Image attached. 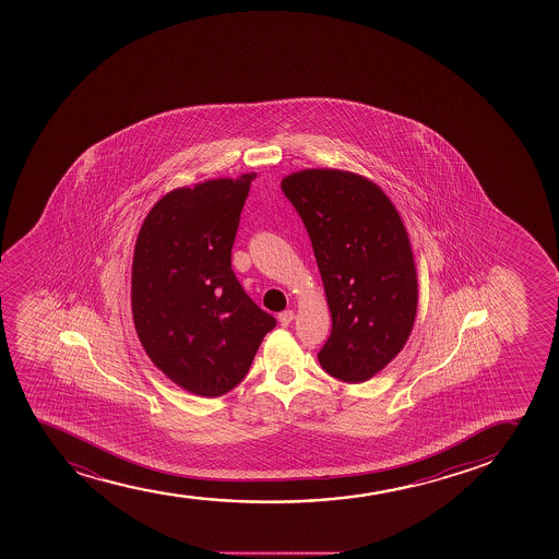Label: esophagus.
Masks as SVG:
<instances>
[{
	"label": "esophagus",
	"instance_id": "34e87169",
	"mask_svg": "<svg viewBox=\"0 0 559 559\" xmlns=\"http://www.w3.org/2000/svg\"><path fill=\"white\" fill-rule=\"evenodd\" d=\"M295 312L294 310H284L278 314V321H281V325L288 326L292 321H294Z\"/></svg>",
	"mask_w": 559,
	"mask_h": 559
}]
</instances>
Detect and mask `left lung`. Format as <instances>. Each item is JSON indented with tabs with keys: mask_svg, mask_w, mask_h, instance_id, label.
Wrapping results in <instances>:
<instances>
[{
	"mask_svg": "<svg viewBox=\"0 0 559 559\" xmlns=\"http://www.w3.org/2000/svg\"><path fill=\"white\" fill-rule=\"evenodd\" d=\"M281 188L307 226L333 318L321 368L365 383L402 352L416 318L418 276L402 217L383 189L349 170H299Z\"/></svg>",
	"mask_w": 559,
	"mask_h": 559,
	"instance_id": "8db88e82",
	"label": "left lung"
}]
</instances>
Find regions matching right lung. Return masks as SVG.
Returning <instances> with one entry per match:
<instances>
[{"label":"right lung","instance_id":"right-lung-1","mask_svg":"<svg viewBox=\"0 0 559 559\" xmlns=\"http://www.w3.org/2000/svg\"><path fill=\"white\" fill-rule=\"evenodd\" d=\"M254 173L173 189L139 230L132 314L141 345L173 383L217 397L243 381L273 316L234 275L233 245Z\"/></svg>","mask_w":559,"mask_h":559}]
</instances>
